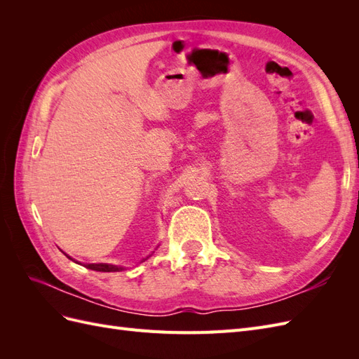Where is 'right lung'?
I'll return each mask as SVG.
<instances>
[{"label":"right lung","mask_w":359,"mask_h":359,"mask_svg":"<svg viewBox=\"0 0 359 359\" xmlns=\"http://www.w3.org/2000/svg\"><path fill=\"white\" fill-rule=\"evenodd\" d=\"M86 268L94 269V271H100V273H116L121 268L114 266V265H107V264H88Z\"/></svg>","instance_id":"1"}]
</instances>
